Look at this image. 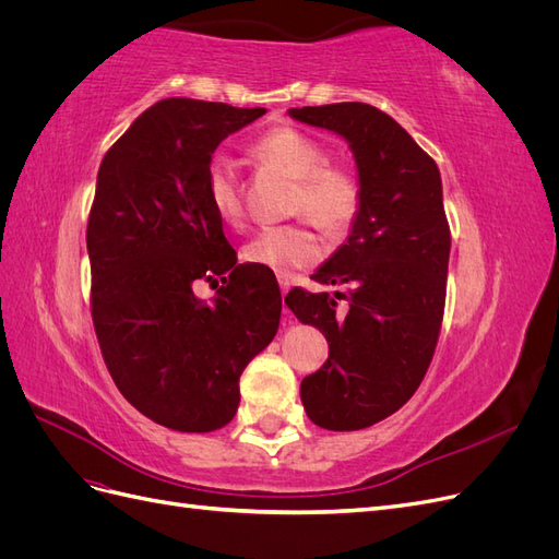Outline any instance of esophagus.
Segmentation results:
<instances>
[{
	"label": "esophagus",
	"instance_id": "esophagus-1",
	"mask_svg": "<svg viewBox=\"0 0 559 559\" xmlns=\"http://www.w3.org/2000/svg\"><path fill=\"white\" fill-rule=\"evenodd\" d=\"M277 277H280V289H282V296H286V294H289V289H292V277L286 275V273H280Z\"/></svg>",
	"mask_w": 559,
	"mask_h": 559
}]
</instances>
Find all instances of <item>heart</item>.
Wrapping results in <instances>:
<instances>
[{"mask_svg": "<svg viewBox=\"0 0 559 559\" xmlns=\"http://www.w3.org/2000/svg\"><path fill=\"white\" fill-rule=\"evenodd\" d=\"M253 160L294 179L292 214L306 216L329 238L345 235L361 212L364 183L345 163L326 160V146L294 126H277L251 144ZM205 198L224 224H238L245 214L242 189L226 160H214L205 175ZM245 261L275 273L312 265L319 240L306 222L259 230L242 249Z\"/></svg>", "mask_w": 559, "mask_h": 559, "instance_id": "heart-1", "label": "heart"}]
</instances>
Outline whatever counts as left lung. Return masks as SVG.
Instances as JSON below:
<instances>
[{"instance_id": "1", "label": "left lung", "mask_w": 559, "mask_h": 559, "mask_svg": "<svg viewBox=\"0 0 559 559\" xmlns=\"http://www.w3.org/2000/svg\"><path fill=\"white\" fill-rule=\"evenodd\" d=\"M349 142L364 202L347 245L312 275L337 292L294 289L284 298L329 341V359L302 378L300 399L317 427L357 431L394 415L433 359L445 312L450 226L436 160L392 116L337 103L289 111ZM350 310L334 317L336 300Z\"/></svg>"}]
</instances>
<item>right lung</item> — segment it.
Returning a JSON list of instances; mask_svg holds the SVG:
<instances>
[{"instance_id": "right-lung-1", "label": "right lung", "mask_w": 559, "mask_h": 559, "mask_svg": "<svg viewBox=\"0 0 559 559\" xmlns=\"http://www.w3.org/2000/svg\"><path fill=\"white\" fill-rule=\"evenodd\" d=\"M263 114L167 97L99 163L86 230L95 335L118 392L167 429L228 425L242 370L280 326L275 275L238 265L205 198L214 148ZM200 281L214 304L194 296Z\"/></svg>"}]
</instances>
